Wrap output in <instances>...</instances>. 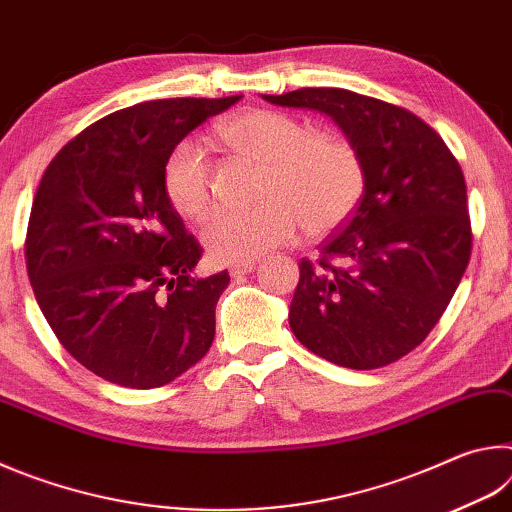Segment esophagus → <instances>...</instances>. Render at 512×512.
Returning <instances> with one entry per match:
<instances>
[{"instance_id":"esophagus-1","label":"esophagus","mask_w":512,"mask_h":512,"mask_svg":"<svg viewBox=\"0 0 512 512\" xmlns=\"http://www.w3.org/2000/svg\"><path fill=\"white\" fill-rule=\"evenodd\" d=\"M255 268V262H239V264H232L230 266V275L237 277V275H246Z\"/></svg>"}]
</instances>
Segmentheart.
I'll use <instances>...</instances> for the list:
<instances>
[{"instance_id":"heart-1","label":"heart","mask_w":512,"mask_h":512,"mask_svg":"<svg viewBox=\"0 0 512 512\" xmlns=\"http://www.w3.org/2000/svg\"><path fill=\"white\" fill-rule=\"evenodd\" d=\"M216 135L230 149L264 162L259 205L221 210L203 225L201 239L214 262H253L287 244L300 223L320 235L339 225L359 203L363 167L357 151L327 131L307 133L296 117L244 110L223 119ZM164 194L185 219H201L212 203L210 160L196 140L173 146L162 171Z\"/></svg>"}]
</instances>
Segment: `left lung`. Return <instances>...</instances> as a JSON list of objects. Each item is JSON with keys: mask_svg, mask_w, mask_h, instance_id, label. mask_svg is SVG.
<instances>
[{"mask_svg": "<svg viewBox=\"0 0 512 512\" xmlns=\"http://www.w3.org/2000/svg\"><path fill=\"white\" fill-rule=\"evenodd\" d=\"M332 117L363 167L348 221L300 262L289 307L296 339L352 370L388 366L427 339L470 262L463 171L413 112L341 88L264 94Z\"/></svg>", "mask_w": 512, "mask_h": 512, "instance_id": "8db88e82", "label": "left lung"}]
</instances>
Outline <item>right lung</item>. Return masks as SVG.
Here are the masks:
<instances>
[{
    "instance_id": "right-lung-1",
    "label": "right lung",
    "mask_w": 512,
    "mask_h": 512,
    "mask_svg": "<svg viewBox=\"0 0 512 512\" xmlns=\"http://www.w3.org/2000/svg\"><path fill=\"white\" fill-rule=\"evenodd\" d=\"M241 97L162 99L94 121L45 171L27 230V271L49 327L112 384L158 388L201 361L228 271L203 255L164 194L178 142Z\"/></svg>"
}]
</instances>
